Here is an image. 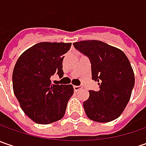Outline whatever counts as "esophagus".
Wrapping results in <instances>:
<instances>
[{
	"label": "esophagus",
	"mask_w": 146,
	"mask_h": 146,
	"mask_svg": "<svg viewBox=\"0 0 146 146\" xmlns=\"http://www.w3.org/2000/svg\"><path fill=\"white\" fill-rule=\"evenodd\" d=\"M81 88L82 86H76V85H74V90H75V92H78Z\"/></svg>",
	"instance_id": "obj_1"
}]
</instances>
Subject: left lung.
<instances>
[{"label": "left lung", "mask_w": 146, "mask_h": 146, "mask_svg": "<svg viewBox=\"0 0 146 146\" xmlns=\"http://www.w3.org/2000/svg\"><path fill=\"white\" fill-rule=\"evenodd\" d=\"M73 44L89 58L92 79L100 88L89 90V98L83 104L88 118L99 123L115 120L125 109L135 84L129 60L122 50L100 40Z\"/></svg>", "instance_id": "1"}]
</instances>
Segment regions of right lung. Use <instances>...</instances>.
I'll return each mask as SVG.
<instances>
[{
    "instance_id": "right-lung-1",
    "label": "right lung",
    "mask_w": 146,
    "mask_h": 146,
    "mask_svg": "<svg viewBox=\"0 0 146 146\" xmlns=\"http://www.w3.org/2000/svg\"><path fill=\"white\" fill-rule=\"evenodd\" d=\"M71 43L40 42L22 53L13 71V89L31 120L48 124L61 119L74 93L71 84H52L55 73L63 76L62 61Z\"/></svg>"
}]
</instances>
